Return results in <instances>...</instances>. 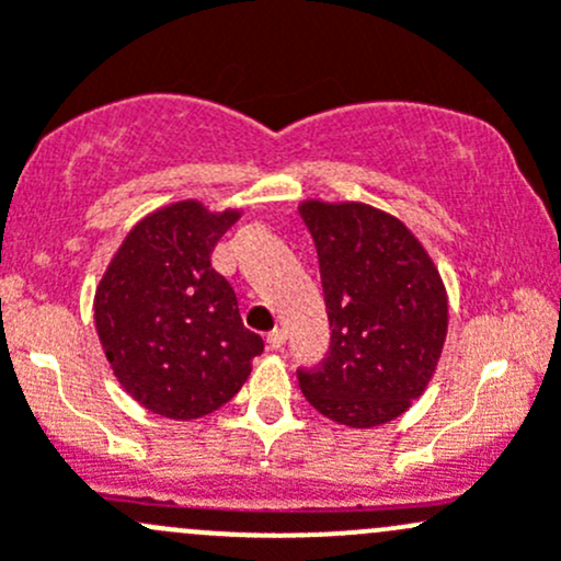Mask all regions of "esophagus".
Masks as SVG:
<instances>
[{"instance_id":"34e87169","label":"esophagus","mask_w":561,"mask_h":561,"mask_svg":"<svg viewBox=\"0 0 561 561\" xmlns=\"http://www.w3.org/2000/svg\"><path fill=\"white\" fill-rule=\"evenodd\" d=\"M285 342H287V331H285V328H274V331L268 333V347L271 350H279Z\"/></svg>"}]
</instances>
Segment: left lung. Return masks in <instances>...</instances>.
<instances>
[{"instance_id": "left-lung-1", "label": "left lung", "mask_w": 561, "mask_h": 561, "mask_svg": "<svg viewBox=\"0 0 561 561\" xmlns=\"http://www.w3.org/2000/svg\"><path fill=\"white\" fill-rule=\"evenodd\" d=\"M320 260L331 353L298 371L328 421L375 428L421 399L448 336V290L432 254L393 214L360 201L298 203Z\"/></svg>"}]
</instances>
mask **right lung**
<instances>
[{"instance_id":"obj_1","label":"right lung","mask_w":561,"mask_h":561,"mask_svg":"<svg viewBox=\"0 0 561 561\" xmlns=\"http://www.w3.org/2000/svg\"><path fill=\"white\" fill-rule=\"evenodd\" d=\"M241 208L211 211L186 197L146 214L124 236L94 290V325L116 375L140 407L195 421L233 399L263 353L239 301L211 268Z\"/></svg>"}]
</instances>
